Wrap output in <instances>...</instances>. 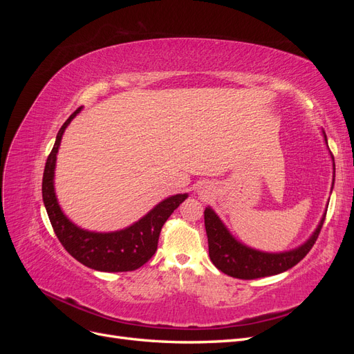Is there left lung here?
I'll return each mask as SVG.
<instances>
[{
	"label": "left lung",
	"mask_w": 354,
	"mask_h": 354,
	"mask_svg": "<svg viewBox=\"0 0 354 354\" xmlns=\"http://www.w3.org/2000/svg\"><path fill=\"white\" fill-rule=\"evenodd\" d=\"M322 133L325 143L328 145L326 134L325 131ZM332 160H334V156H332ZM332 165H334V178H332V186H334L335 164ZM325 216L326 212L324 214L322 220L317 224L312 236L303 245L283 252H266L251 248V246L238 241L230 233V230L224 226V223L217 216L216 211L211 207H207L205 211H203V217H205L209 259L218 270L232 277H238V279H259V277L264 276L279 274L301 261L307 252L312 250L320 229L324 226Z\"/></svg>",
	"instance_id": "left-lung-1"
}]
</instances>
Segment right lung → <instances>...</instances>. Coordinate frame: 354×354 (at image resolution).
I'll use <instances>...</instances> for the list:
<instances>
[{
  "mask_svg": "<svg viewBox=\"0 0 354 354\" xmlns=\"http://www.w3.org/2000/svg\"><path fill=\"white\" fill-rule=\"evenodd\" d=\"M81 109L75 111L57 133L42 176V201L53 230L75 260L99 272H131L152 259L164 223L189 195L178 194L160 201L146 216L122 230L91 232L72 223L62 211L56 198L55 169L63 133Z\"/></svg>",
  "mask_w": 354,
  "mask_h": 354,
  "instance_id": "obj_1",
  "label": "right lung"
}]
</instances>
